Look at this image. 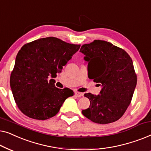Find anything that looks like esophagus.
Masks as SVG:
<instances>
[{
    "label": "esophagus",
    "instance_id": "obj_1",
    "mask_svg": "<svg viewBox=\"0 0 151 151\" xmlns=\"http://www.w3.org/2000/svg\"><path fill=\"white\" fill-rule=\"evenodd\" d=\"M75 95H76V97H78V98H80V97H81V96H83V93H82L76 91V92H75Z\"/></svg>",
    "mask_w": 151,
    "mask_h": 151
}]
</instances>
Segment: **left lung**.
<instances>
[{"instance_id": "8db88e82", "label": "left lung", "mask_w": 151, "mask_h": 151, "mask_svg": "<svg viewBox=\"0 0 151 151\" xmlns=\"http://www.w3.org/2000/svg\"><path fill=\"white\" fill-rule=\"evenodd\" d=\"M80 52L88 62V76L102 86L100 95L84 94L90 106L82 113L95 123L118 120L127 111L137 84L131 58L123 49L104 40L83 45Z\"/></svg>"}]
</instances>
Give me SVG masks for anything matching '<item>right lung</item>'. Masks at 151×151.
<instances>
[{
  "instance_id": "obj_1",
  "label": "right lung",
  "mask_w": 151,
  "mask_h": 151,
  "mask_svg": "<svg viewBox=\"0 0 151 151\" xmlns=\"http://www.w3.org/2000/svg\"><path fill=\"white\" fill-rule=\"evenodd\" d=\"M55 37L40 38L24 45L16 58L10 86L20 111L30 118L45 120L55 116L65 100L74 93L56 88L54 80L63 66L80 49Z\"/></svg>"
}]
</instances>
